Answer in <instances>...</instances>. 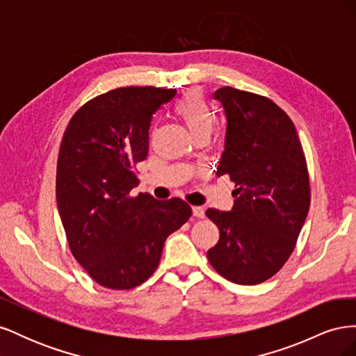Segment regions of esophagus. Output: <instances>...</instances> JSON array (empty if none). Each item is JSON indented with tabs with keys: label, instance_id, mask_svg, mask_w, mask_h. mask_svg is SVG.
<instances>
[{
	"label": "esophagus",
	"instance_id": "obj_1",
	"mask_svg": "<svg viewBox=\"0 0 356 356\" xmlns=\"http://www.w3.org/2000/svg\"><path fill=\"white\" fill-rule=\"evenodd\" d=\"M193 215L196 218H203L204 217V209L202 207H193Z\"/></svg>",
	"mask_w": 356,
	"mask_h": 356
}]
</instances>
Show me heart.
Returning <instances> with one entry per match:
<instances>
[{"mask_svg":"<svg viewBox=\"0 0 356 356\" xmlns=\"http://www.w3.org/2000/svg\"><path fill=\"white\" fill-rule=\"evenodd\" d=\"M179 120L186 124L193 138L211 135L217 117L199 90H190L175 104L174 108Z\"/></svg>","mask_w":356,"mask_h":356,"instance_id":"obj_1","label":"heart"}]
</instances>
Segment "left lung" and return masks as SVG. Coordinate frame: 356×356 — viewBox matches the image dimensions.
<instances>
[{"mask_svg": "<svg viewBox=\"0 0 356 356\" xmlns=\"http://www.w3.org/2000/svg\"><path fill=\"white\" fill-rule=\"evenodd\" d=\"M227 117L217 177L236 184L232 211L208 209L220 230L211 266L239 285H257L293 254L310 207L306 157L288 114L266 96L229 88L213 93Z\"/></svg>", "mask_w": 356, "mask_h": 356, "instance_id": "left-lung-1", "label": "left lung"}]
</instances>
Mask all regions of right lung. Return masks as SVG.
Here are the masks:
<instances>
[{"label":"right lung","mask_w":356,"mask_h":356,"mask_svg":"<svg viewBox=\"0 0 356 356\" xmlns=\"http://www.w3.org/2000/svg\"><path fill=\"white\" fill-rule=\"evenodd\" d=\"M175 89L118 88L86 102L63 134L56 200L70 250L95 282L132 289L160 263L168 236L191 217L178 197L131 196L148 154L153 114Z\"/></svg>","instance_id":"right-lung-1"}]
</instances>
